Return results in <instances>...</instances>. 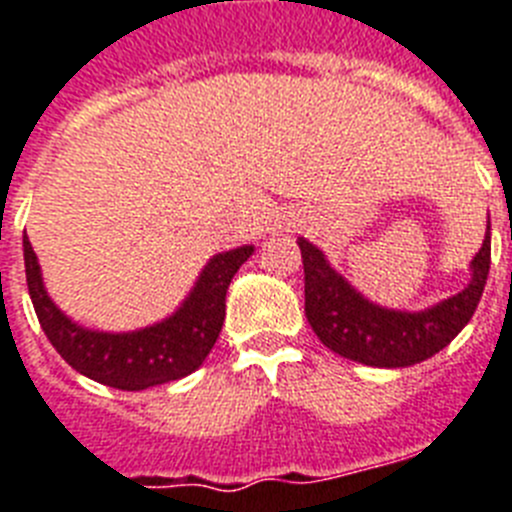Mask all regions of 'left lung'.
<instances>
[{
	"label": "left lung",
	"mask_w": 512,
	"mask_h": 512,
	"mask_svg": "<svg viewBox=\"0 0 512 512\" xmlns=\"http://www.w3.org/2000/svg\"><path fill=\"white\" fill-rule=\"evenodd\" d=\"M298 248L306 274V319L316 337L337 356L377 369L413 366L450 345L460 329L471 322L492 261L487 227L481 251L471 261V282L466 290L424 311H392L366 301L327 264L314 243L298 238Z\"/></svg>",
	"instance_id": "obj_1"
}]
</instances>
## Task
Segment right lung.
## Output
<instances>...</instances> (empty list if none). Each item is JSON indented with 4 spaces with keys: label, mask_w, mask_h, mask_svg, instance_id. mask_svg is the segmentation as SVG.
I'll return each mask as SVG.
<instances>
[{
    "label": "right lung",
    "mask_w": 512,
    "mask_h": 512,
    "mask_svg": "<svg viewBox=\"0 0 512 512\" xmlns=\"http://www.w3.org/2000/svg\"><path fill=\"white\" fill-rule=\"evenodd\" d=\"M253 246L217 253L198 277L196 287L175 314L154 327L138 332H96L67 319L46 295L41 266L23 238L25 280L36 308L38 324L59 356L75 371L114 390H149L156 384L175 382L196 371L214 348L225 322V295L232 277L251 259Z\"/></svg>",
    "instance_id": "1"
}]
</instances>
